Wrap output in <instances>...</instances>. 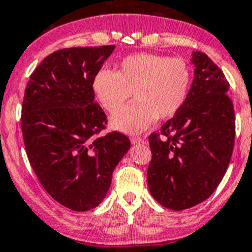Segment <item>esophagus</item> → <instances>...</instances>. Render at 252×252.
<instances>
[{
  "label": "esophagus",
  "mask_w": 252,
  "mask_h": 252,
  "mask_svg": "<svg viewBox=\"0 0 252 252\" xmlns=\"http://www.w3.org/2000/svg\"><path fill=\"white\" fill-rule=\"evenodd\" d=\"M131 142H132L133 145H137V143H145L146 140L142 137H138V136H133V137H131Z\"/></svg>",
  "instance_id": "1"
}]
</instances>
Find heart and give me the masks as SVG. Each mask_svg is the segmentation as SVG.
Returning a JSON list of instances; mask_svg holds the SVG:
<instances>
[{
	"label": "heart",
	"mask_w": 252,
	"mask_h": 252,
	"mask_svg": "<svg viewBox=\"0 0 252 252\" xmlns=\"http://www.w3.org/2000/svg\"><path fill=\"white\" fill-rule=\"evenodd\" d=\"M190 68L182 58L140 53L125 58L116 70L102 69L93 89L102 106L116 114L132 93L135 101L112 119L115 128L140 132L156 119H168L182 107L190 86Z\"/></svg>",
	"instance_id": "b5f03b06"
}]
</instances>
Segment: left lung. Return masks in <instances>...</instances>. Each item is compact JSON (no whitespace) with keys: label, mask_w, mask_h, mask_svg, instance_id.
<instances>
[{"label":"left lung","mask_w":252,"mask_h":252,"mask_svg":"<svg viewBox=\"0 0 252 252\" xmlns=\"http://www.w3.org/2000/svg\"><path fill=\"white\" fill-rule=\"evenodd\" d=\"M194 80L186 101L151 133L147 182L152 196L171 210L204 202L221 182L235 141V114L221 69L202 52L191 53Z\"/></svg>","instance_id":"8db88e82"}]
</instances>
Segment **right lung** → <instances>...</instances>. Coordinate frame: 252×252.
I'll list each match as a JSON object with an SVG mask.
<instances>
[{
	"mask_svg": "<svg viewBox=\"0 0 252 252\" xmlns=\"http://www.w3.org/2000/svg\"><path fill=\"white\" fill-rule=\"evenodd\" d=\"M115 45L75 47L45 57L31 74L22 104L26 152L53 199L75 212L96 208L130 150L126 135L99 136L107 124L93 81Z\"/></svg>",
	"mask_w": 252,
	"mask_h": 252,
	"instance_id": "right-lung-1",
	"label": "right lung"
}]
</instances>
